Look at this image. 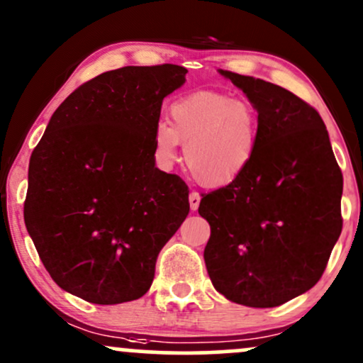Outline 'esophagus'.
Here are the masks:
<instances>
[{
    "instance_id": "obj_1",
    "label": "esophagus",
    "mask_w": 363,
    "mask_h": 363,
    "mask_svg": "<svg viewBox=\"0 0 363 363\" xmlns=\"http://www.w3.org/2000/svg\"><path fill=\"white\" fill-rule=\"evenodd\" d=\"M199 201H201V196L196 193V191H193V193L189 194V206H191V210H193V211L198 210Z\"/></svg>"
}]
</instances>
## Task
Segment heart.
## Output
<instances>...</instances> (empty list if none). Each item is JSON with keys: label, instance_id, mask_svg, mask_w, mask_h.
Instances as JSON below:
<instances>
[{"label": "heart", "instance_id": "obj_1", "mask_svg": "<svg viewBox=\"0 0 363 363\" xmlns=\"http://www.w3.org/2000/svg\"><path fill=\"white\" fill-rule=\"evenodd\" d=\"M184 145V164L203 187H225L235 182L256 157L259 114L251 102L220 91H193L169 107V123L153 129V155L160 167L177 160Z\"/></svg>", "mask_w": 363, "mask_h": 363}]
</instances>
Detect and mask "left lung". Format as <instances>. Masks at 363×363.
Here are the masks:
<instances>
[{
    "label": "left lung",
    "instance_id": "1",
    "mask_svg": "<svg viewBox=\"0 0 363 363\" xmlns=\"http://www.w3.org/2000/svg\"><path fill=\"white\" fill-rule=\"evenodd\" d=\"M259 114L249 169L208 193L205 262L216 291L247 307H277L311 290L341 234L343 176L319 112L291 91L218 69Z\"/></svg>",
    "mask_w": 363,
    "mask_h": 363
}]
</instances>
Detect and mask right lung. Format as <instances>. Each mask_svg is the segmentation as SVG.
<instances>
[{
    "mask_svg": "<svg viewBox=\"0 0 363 363\" xmlns=\"http://www.w3.org/2000/svg\"><path fill=\"white\" fill-rule=\"evenodd\" d=\"M177 65L124 66L57 107L28 164L23 218L62 290L101 306L143 297L158 252L189 213L187 186L155 167L162 102Z\"/></svg>",
    "mask_w": 363,
    "mask_h": 363,
    "instance_id": "add662e5",
    "label": "right lung"
}]
</instances>
